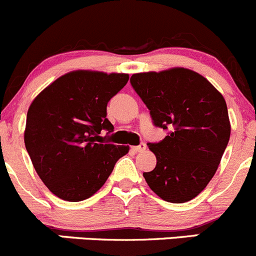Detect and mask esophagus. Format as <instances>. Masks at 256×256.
<instances>
[{"label": "esophagus", "instance_id": "1", "mask_svg": "<svg viewBox=\"0 0 256 256\" xmlns=\"http://www.w3.org/2000/svg\"><path fill=\"white\" fill-rule=\"evenodd\" d=\"M132 148H134V151H136V152H142V151H144V150H146V144L141 142L140 144H138V146H134Z\"/></svg>", "mask_w": 256, "mask_h": 256}]
</instances>
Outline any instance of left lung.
Here are the masks:
<instances>
[{"mask_svg": "<svg viewBox=\"0 0 256 256\" xmlns=\"http://www.w3.org/2000/svg\"><path fill=\"white\" fill-rule=\"evenodd\" d=\"M152 122L167 131L147 146L157 158L147 184L166 202L197 197L216 174L230 138L223 95L200 74L184 68L138 73L130 78Z\"/></svg>", "mask_w": 256, "mask_h": 256, "instance_id": "left-lung-1", "label": "left lung"}]
</instances>
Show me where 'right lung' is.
Segmentation results:
<instances>
[{
	"label": "right lung",
	"mask_w": 256,
	"mask_h": 256,
	"mask_svg": "<svg viewBox=\"0 0 256 256\" xmlns=\"http://www.w3.org/2000/svg\"><path fill=\"white\" fill-rule=\"evenodd\" d=\"M128 74L76 70L46 88L30 104L24 144L36 172L56 197L79 202L104 186L128 146L99 136L114 131L106 106Z\"/></svg>",
	"instance_id": "1"
}]
</instances>
